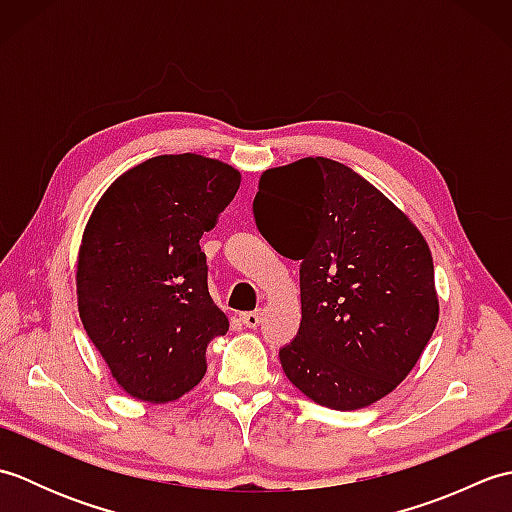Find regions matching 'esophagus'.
Returning <instances> with one entry per match:
<instances>
[{"label": "esophagus", "instance_id": "1", "mask_svg": "<svg viewBox=\"0 0 512 512\" xmlns=\"http://www.w3.org/2000/svg\"><path fill=\"white\" fill-rule=\"evenodd\" d=\"M239 319H242V323L246 325V328H253L255 330L257 325L262 323V312H259V310L257 312H244Z\"/></svg>", "mask_w": 512, "mask_h": 512}]
</instances>
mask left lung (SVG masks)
Listing matches in <instances>:
<instances>
[{
	"instance_id": "left-lung-1",
	"label": "left lung",
	"mask_w": 512,
	"mask_h": 512,
	"mask_svg": "<svg viewBox=\"0 0 512 512\" xmlns=\"http://www.w3.org/2000/svg\"><path fill=\"white\" fill-rule=\"evenodd\" d=\"M253 213L270 246L301 262V325L279 350L290 383L336 411L391 394L440 317L416 224L363 176L321 156L266 169Z\"/></svg>"
}]
</instances>
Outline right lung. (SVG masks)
Segmentation results:
<instances>
[{
	"label": "right lung",
	"instance_id": "right-lung-1",
	"mask_svg": "<svg viewBox=\"0 0 512 512\" xmlns=\"http://www.w3.org/2000/svg\"><path fill=\"white\" fill-rule=\"evenodd\" d=\"M239 182L222 160L169 154L125 171L96 202L76 259L79 317L129 396L178 400L202 380L206 345L228 332L200 239Z\"/></svg>",
	"mask_w": 512,
	"mask_h": 512
}]
</instances>
